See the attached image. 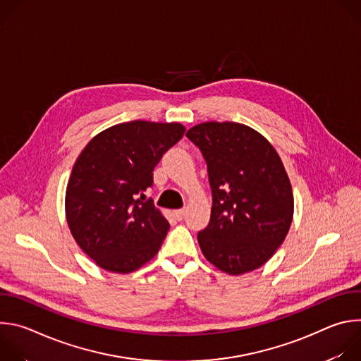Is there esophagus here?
Here are the masks:
<instances>
[{"label": "esophagus", "instance_id": "1", "mask_svg": "<svg viewBox=\"0 0 361 361\" xmlns=\"http://www.w3.org/2000/svg\"><path fill=\"white\" fill-rule=\"evenodd\" d=\"M173 214H174V217L180 221V220H183V217L185 216V209H180V210H174L173 212Z\"/></svg>", "mask_w": 361, "mask_h": 361}]
</instances>
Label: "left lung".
Listing matches in <instances>:
<instances>
[{
	"mask_svg": "<svg viewBox=\"0 0 361 361\" xmlns=\"http://www.w3.org/2000/svg\"><path fill=\"white\" fill-rule=\"evenodd\" d=\"M207 163L213 194L200 248L219 270L238 276L269 262L291 226V184L274 147L238 123H201L185 134Z\"/></svg>",
	"mask_w": 361,
	"mask_h": 361,
	"instance_id": "1",
	"label": "left lung"
}]
</instances>
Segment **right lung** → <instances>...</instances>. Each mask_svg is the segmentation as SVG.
Listing matches in <instances>:
<instances>
[{"label": "right lung", "mask_w": 361, "mask_h": 361, "mask_svg": "<svg viewBox=\"0 0 361 361\" xmlns=\"http://www.w3.org/2000/svg\"><path fill=\"white\" fill-rule=\"evenodd\" d=\"M178 123L130 121L97 134L81 151L66 192V216L81 250L107 271H135L170 228L144 191L163 154L184 135Z\"/></svg>", "instance_id": "1"}]
</instances>
